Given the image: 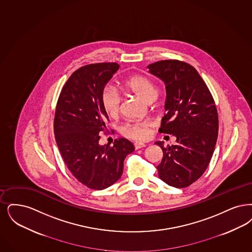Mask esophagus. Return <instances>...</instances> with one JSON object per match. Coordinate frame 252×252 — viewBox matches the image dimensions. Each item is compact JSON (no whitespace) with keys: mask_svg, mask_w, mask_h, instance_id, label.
<instances>
[{"mask_svg":"<svg viewBox=\"0 0 252 252\" xmlns=\"http://www.w3.org/2000/svg\"><path fill=\"white\" fill-rule=\"evenodd\" d=\"M134 146H135V149L138 150V149H141V148L145 147V144L142 143V142H135V143H134Z\"/></svg>","mask_w":252,"mask_h":252,"instance_id":"esophagus-1","label":"esophagus"}]
</instances>
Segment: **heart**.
I'll return each instance as SVG.
<instances>
[{
  "label": "heart",
  "instance_id": "obj_1",
  "mask_svg": "<svg viewBox=\"0 0 252 252\" xmlns=\"http://www.w3.org/2000/svg\"><path fill=\"white\" fill-rule=\"evenodd\" d=\"M123 86L126 90L133 93L142 100L146 102L155 99L158 90L156 85L149 79L141 76L133 75L124 81ZM120 95L113 87L107 85L103 88L101 93V103L103 109L111 116H116L120 108ZM154 126L153 122L149 120L144 121L126 122L121 127L122 134L127 138L135 141H146L150 138L152 127Z\"/></svg>",
  "mask_w": 252,
  "mask_h": 252
}]
</instances>
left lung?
Instances as JSON below:
<instances>
[{
  "label": "left lung",
  "instance_id": "obj_1",
  "mask_svg": "<svg viewBox=\"0 0 252 252\" xmlns=\"http://www.w3.org/2000/svg\"><path fill=\"white\" fill-rule=\"evenodd\" d=\"M166 86L165 110L160 133L176 137V145L165 147L157 167L162 181L183 189L197 181L207 169L219 132V116L212 94L200 74L179 60L156 62L147 66Z\"/></svg>",
  "mask_w": 252,
  "mask_h": 252
}]
</instances>
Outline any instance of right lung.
Segmentation results:
<instances>
[{"instance_id": "obj_1", "label": "right lung", "mask_w": 252, "mask_h": 252, "mask_svg": "<svg viewBox=\"0 0 252 252\" xmlns=\"http://www.w3.org/2000/svg\"><path fill=\"white\" fill-rule=\"evenodd\" d=\"M118 68L116 63H98L75 71L62 88L54 115L55 140L66 167L78 181L96 190L120 179L126 157L135 150L125 138L112 146L98 143L109 122L101 93Z\"/></svg>"}]
</instances>
